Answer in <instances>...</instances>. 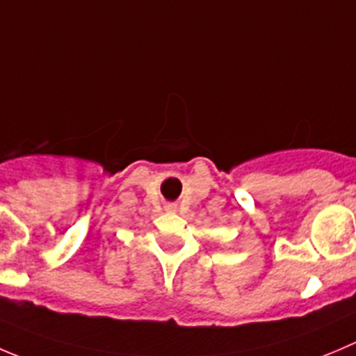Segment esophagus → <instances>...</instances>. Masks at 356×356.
<instances>
[{"instance_id":"obj_1","label":"esophagus","mask_w":356,"mask_h":356,"mask_svg":"<svg viewBox=\"0 0 356 356\" xmlns=\"http://www.w3.org/2000/svg\"><path fill=\"white\" fill-rule=\"evenodd\" d=\"M165 210H167V212H177V205H175V203H167V205H165Z\"/></svg>"}]
</instances>
